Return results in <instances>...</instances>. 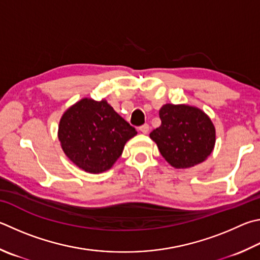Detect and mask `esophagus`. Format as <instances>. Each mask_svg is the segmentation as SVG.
<instances>
[{
    "label": "esophagus",
    "mask_w": 260,
    "mask_h": 260,
    "mask_svg": "<svg viewBox=\"0 0 260 260\" xmlns=\"http://www.w3.org/2000/svg\"><path fill=\"white\" fill-rule=\"evenodd\" d=\"M140 131H141V133H143V134H146L149 132V125L148 124H144V125H142L140 127Z\"/></svg>",
    "instance_id": "esophagus-1"
}]
</instances>
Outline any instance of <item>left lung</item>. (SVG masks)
<instances>
[{
    "label": "left lung",
    "mask_w": 260,
    "mask_h": 260,
    "mask_svg": "<svg viewBox=\"0 0 260 260\" xmlns=\"http://www.w3.org/2000/svg\"><path fill=\"white\" fill-rule=\"evenodd\" d=\"M161 125L150 133L165 160L177 169L204 162L212 152L216 129L209 116L188 105H164Z\"/></svg>",
    "instance_id": "left-lung-1"
}]
</instances>
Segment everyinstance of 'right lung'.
<instances>
[{
  "mask_svg": "<svg viewBox=\"0 0 260 260\" xmlns=\"http://www.w3.org/2000/svg\"><path fill=\"white\" fill-rule=\"evenodd\" d=\"M138 132L107 100L84 98L61 117L58 139L64 154L84 172L100 174L110 169L124 146Z\"/></svg>",
  "mask_w": 260,
  "mask_h": 260,
  "instance_id": "add662e5",
  "label": "right lung"
}]
</instances>
